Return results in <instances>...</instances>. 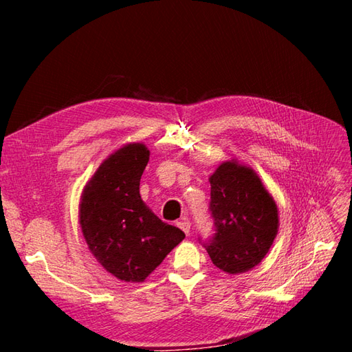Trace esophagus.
Instances as JSON below:
<instances>
[{
	"label": "esophagus",
	"mask_w": 352,
	"mask_h": 352,
	"mask_svg": "<svg viewBox=\"0 0 352 352\" xmlns=\"http://www.w3.org/2000/svg\"><path fill=\"white\" fill-rule=\"evenodd\" d=\"M176 225L182 229L186 235H189V230H190V221L188 220V219H182V220H179Z\"/></svg>",
	"instance_id": "1"
}]
</instances>
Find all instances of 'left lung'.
Here are the masks:
<instances>
[{
	"mask_svg": "<svg viewBox=\"0 0 352 352\" xmlns=\"http://www.w3.org/2000/svg\"><path fill=\"white\" fill-rule=\"evenodd\" d=\"M216 233L206 245L212 264L228 274L258 265L279 230V208L254 170L236 158L210 176Z\"/></svg>",
	"mask_w": 352,
	"mask_h": 352,
	"instance_id": "1",
	"label": "left lung"
}]
</instances>
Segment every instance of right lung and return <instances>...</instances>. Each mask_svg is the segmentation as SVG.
Here are the masks:
<instances>
[{
  "label": "right lung",
  "mask_w": 352,
  "mask_h": 352,
  "mask_svg": "<svg viewBox=\"0 0 352 352\" xmlns=\"http://www.w3.org/2000/svg\"><path fill=\"white\" fill-rule=\"evenodd\" d=\"M150 160L142 142L113 151L85 185L79 225L89 251L114 278L144 282L185 233L160 220L140 194L141 176Z\"/></svg>",
  "instance_id": "right-lung-1"
}]
</instances>
